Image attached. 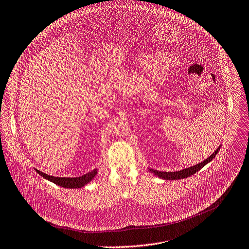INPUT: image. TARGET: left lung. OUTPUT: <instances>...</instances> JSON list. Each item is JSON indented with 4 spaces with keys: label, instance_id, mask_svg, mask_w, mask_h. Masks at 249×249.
Segmentation results:
<instances>
[{
    "label": "left lung",
    "instance_id": "8db88e82",
    "mask_svg": "<svg viewBox=\"0 0 249 249\" xmlns=\"http://www.w3.org/2000/svg\"><path fill=\"white\" fill-rule=\"evenodd\" d=\"M220 146L214 151L213 154H212L207 160L202 161L201 163L199 164H196L193 167H190V168H186L184 170H180V171H177V172H162V171H157V170H153V169H149V171L151 173H153L155 176L159 177L163 179H180V178H186L194 174H196L197 171H199L202 167H205L208 163H210L211 161L213 160V158L216 156V154L218 153V150H219Z\"/></svg>",
    "mask_w": 249,
    "mask_h": 249
}]
</instances>
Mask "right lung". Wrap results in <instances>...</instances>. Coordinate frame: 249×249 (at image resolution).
Listing matches in <instances>:
<instances>
[{
    "instance_id": "1",
    "label": "right lung",
    "mask_w": 249,
    "mask_h": 249,
    "mask_svg": "<svg viewBox=\"0 0 249 249\" xmlns=\"http://www.w3.org/2000/svg\"><path fill=\"white\" fill-rule=\"evenodd\" d=\"M38 175H40L42 178L50 180L52 183H54L57 186H60L65 189H79L87 185L88 183L91 182V180L94 178V177L97 175V169L89 172L81 177H76V178H59V177H53L44 174L36 169H35Z\"/></svg>"
}]
</instances>
